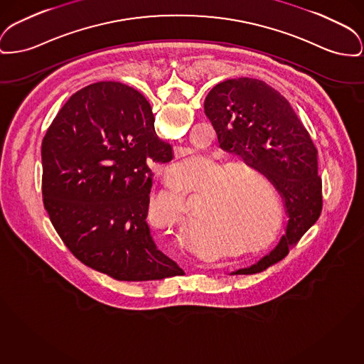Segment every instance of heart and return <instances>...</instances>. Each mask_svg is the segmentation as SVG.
Listing matches in <instances>:
<instances>
[{
  "instance_id": "obj_1",
  "label": "heart",
  "mask_w": 364,
  "mask_h": 364,
  "mask_svg": "<svg viewBox=\"0 0 364 364\" xmlns=\"http://www.w3.org/2000/svg\"><path fill=\"white\" fill-rule=\"evenodd\" d=\"M212 164L213 161L206 155H193L171 164L165 171V180L171 188H190L195 196L206 199L199 224L209 234L225 236L228 240L247 239L250 237L247 217L250 186L245 177H258V173L246 166L236 168L230 162H217L213 167ZM147 218L154 231L173 239L183 237L190 227L184 193H159L151 202ZM259 246L258 240L246 243L247 250Z\"/></svg>"
}]
</instances>
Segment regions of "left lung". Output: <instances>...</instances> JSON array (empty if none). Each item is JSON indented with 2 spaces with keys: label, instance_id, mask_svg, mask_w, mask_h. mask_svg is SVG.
<instances>
[{
  "label": "left lung",
  "instance_id": "8db88e82",
  "mask_svg": "<svg viewBox=\"0 0 364 364\" xmlns=\"http://www.w3.org/2000/svg\"><path fill=\"white\" fill-rule=\"evenodd\" d=\"M220 147L264 174L282 196L287 223L278 245L231 275L261 272L289 255L321 213L318 151L290 103L272 86L234 78L214 86L205 99Z\"/></svg>",
  "mask_w": 364,
  "mask_h": 364
}]
</instances>
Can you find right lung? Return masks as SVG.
Returning <instances> with one entry per match:
<instances>
[{
  "mask_svg": "<svg viewBox=\"0 0 364 364\" xmlns=\"http://www.w3.org/2000/svg\"><path fill=\"white\" fill-rule=\"evenodd\" d=\"M146 97L103 81L74 93L43 140L45 209L67 249L117 280L184 275L147 224L152 162L173 159Z\"/></svg>",
  "mask_w": 364,
  "mask_h": 364,
  "instance_id": "right-lung-1",
  "label": "right lung"
}]
</instances>
